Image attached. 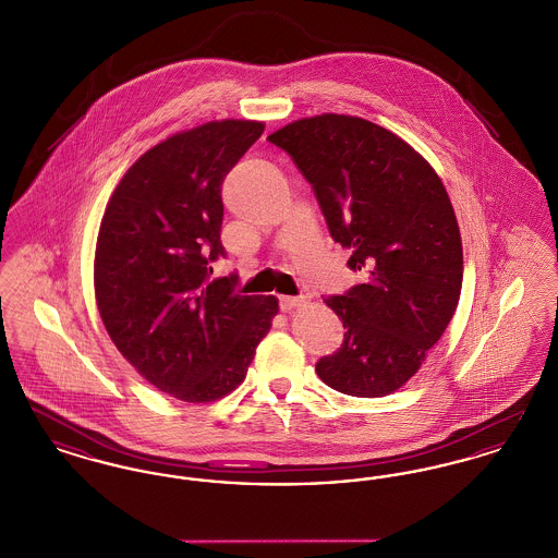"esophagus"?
I'll return each mask as SVG.
<instances>
[{"mask_svg":"<svg viewBox=\"0 0 558 558\" xmlns=\"http://www.w3.org/2000/svg\"><path fill=\"white\" fill-rule=\"evenodd\" d=\"M305 305V296H280V310L291 312L294 307Z\"/></svg>","mask_w":558,"mask_h":558,"instance_id":"obj_1","label":"esophagus"}]
</instances>
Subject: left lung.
I'll return each instance as SVG.
<instances>
[{"mask_svg": "<svg viewBox=\"0 0 558 558\" xmlns=\"http://www.w3.org/2000/svg\"><path fill=\"white\" fill-rule=\"evenodd\" d=\"M312 184L330 236L351 251L347 266L368 282L324 303L345 341L316 366L353 398L403 387L458 307L462 239L448 190L405 140L372 121L324 112L267 135Z\"/></svg>", "mask_w": 558, "mask_h": 558, "instance_id": "8db88e82", "label": "left lung"}]
</instances>
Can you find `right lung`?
I'll list each match as a JSON object with an SVG mask.
<instances>
[{
    "mask_svg": "<svg viewBox=\"0 0 558 558\" xmlns=\"http://www.w3.org/2000/svg\"><path fill=\"white\" fill-rule=\"evenodd\" d=\"M266 130L221 119L173 133L125 171L108 198L94 291L108 337L150 385L187 403L232 393L278 314V299L209 282L221 184Z\"/></svg>",
    "mask_w": 558,
    "mask_h": 558,
    "instance_id": "1",
    "label": "right lung"
}]
</instances>
